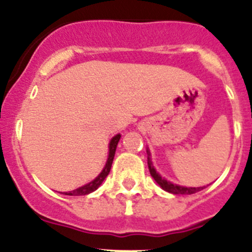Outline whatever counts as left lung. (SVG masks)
Here are the masks:
<instances>
[{
  "label": "left lung",
  "mask_w": 252,
  "mask_h": 252,
  "mask_svg": "<svg viewBox=\"0 0 252 252\" xmlns=\"http://www.w3.org/2000/svg\"><path fill=\"white\" fill-rule=\"evenodd\" d=\"M146 152H147V164H149L150 174H151V177L154 178L155 182H156L157 184L162 188V189L166 190L167 192H171V194H174V195H190V194H195V192L205 189V187H199V188L182 187V185L173 184V183L169 182V180L162 178L161 175H159L158 172L155 169L154 164H152L151 158H150V156H151V154H150V150L147 149Z\"/></svg>",
  "instance_id": "1"
}]
</instances>
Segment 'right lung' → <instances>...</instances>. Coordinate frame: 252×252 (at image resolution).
Wrapping results in <instances>:
<instances>
[{"mask_svg":"<svg viewBox=\"0 0 252 252\" xmlns=\"http://www.w3.org/2000/svg\"><path fill=\"white\" fill-rule=\"evenodd\" d=\"M119 139H121V134H117V135H114L113 138L111 139L110 145H108L107 162H106L105 167H103V169L101 171V173L98 174L97 177L95 178V179L91 180V182L88 183V184L83 185V187L78 188V189L73 190V191L63 192V194L70 195V196H81V195H88V194H90V192L95 191V190L97 189V188L100 187L101 184H102V182L106 179V177H107L108 173H110L111 167H112V162H113L114 154H116V149H117V145H118Z\"/></svg>","mask_w":252,"mask_h":252,"instance_id":"obj_1","label":"right lung"}]
</instances>
